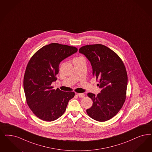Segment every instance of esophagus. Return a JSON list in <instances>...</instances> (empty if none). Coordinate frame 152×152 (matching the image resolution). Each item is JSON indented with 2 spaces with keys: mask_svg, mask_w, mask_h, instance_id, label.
<instances>
[{
  "mask_svg": "<svg viewBox=\"0 0 152 152\" xmlns=\"http://www.w3.org/2000/svg\"><path fill=\"white\" fill-rule=\"evenodd\" d=\"M78 95L79 98H83V97H84L85 95L83 93H80V94H78Z\"/></svg>",
  "mask_w": 152,
  "mask_h": 152,
  "instance_id": "obj_1",
  "label": "esophagus"
}]
</instances>
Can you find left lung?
<instances>
[{"label": "left lung", "mask_w": 152, "mask_h": 152, "mask_svg": "<svg viewBox=\"0 0 152 152\" xmlns=\"http://www.w3.org/2000/svg\"><path fill=\"white\" fill-rule=\"evenodd\" d=\"M79 51L91 63L101 89L97 96L87 94L93 105L86 112L97 121H107L118 113L125 101L128 79L124 62L111 49L100 44L84 45Z\"/></svg>", "instance_id": "1"}]
</instances>
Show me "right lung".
I'll return each mask as SVG.
<instances>
[{
  "mask_svg": "<svg viewBox=\"0 0 152 152\" xmlns=\"http://www.w3.org/2000/svg\"><path fill=\"white\" fill-rule=\"evenodd\" d=\"M78 51L74 47L51 43L37 51L30 60L23 78L26 101L34 114L42 120L53 121L66 110L73 92L53 90L60 63Z\"/></svg>",
  "mask_w": 152,
  "mask_h": 152,
  "instance_id": "obj_1",
  "label": "right lung"
}]
</instances>
